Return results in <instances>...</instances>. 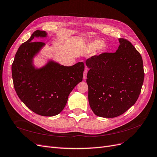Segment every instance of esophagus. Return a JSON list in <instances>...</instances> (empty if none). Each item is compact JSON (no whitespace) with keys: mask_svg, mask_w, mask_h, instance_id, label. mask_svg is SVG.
Masks as SVG:
<instances>
[{"mask_svg":"<svg viewBox=\"0 0 157 157\" xmlns=\"http://www.w3.org/2000/svg\"><path fill=\"white\" fill-rule=\"evenodd\" d=\"M87 69L86 70H85L84 71V74H83V78L85 80V79H86V76H87Z\"/></svg>","mask_w":157,"mask_h":157,"instance_id":"34e87169","label":"esophagus"}]
</instances>
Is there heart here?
I'll return each instance as SVG.
<instances>
[{
	"label": "heart",
	"mask_w": 157,
	"mask_h": 157,
	"mask_svg": "<svg viewBox=\"0 0 157 157\" xmlns=\"http://www.w3.org/2000/svg\"><path fill=\"white\" fill-rule=\"evenodd\" d=\"M105 48L104 42L102 40H93L87 44L85 45L83 49L85 52H92L98 49L100 50H103Z\"/></svg>",
	"instance_id": "obj_1"
}]
</instances>
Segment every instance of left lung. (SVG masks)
Returning <instances> with one entry per match:
<instances>
[{"label": "left lung", "instance_id": "1", "mask_svg": "<svg viewBox=\"0 0 157 157\" xmlns=\"http://www.w3.org/2000/svg\"><path fill=\"white\" fill-rule=\"evenodd\" d=\"M116 52L92 56L86 82L90 105L97 116L113 118L135 104L144 82L143 61L129 40L119 39Z\"/></svg>", "mask_w": 157, "mask_h": 157}]
</instances>
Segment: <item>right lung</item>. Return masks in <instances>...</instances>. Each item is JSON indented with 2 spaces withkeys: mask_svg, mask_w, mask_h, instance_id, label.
<instances>
[{
  "mask_svg": "<svg viewBox=\"0 0 157 157\" xmlns=\"http://www.w3.org/2000/svg\"><path fill=\"white\" fill-rule=\"evenodd\" d=\"M46 36V31L36 30L22 44L11 71L14 88L21 101L36 114L52 117L63 110L70 93L82 80L84 64L79 62L67 67L51 61L39 70L35 69L32 59L44 43L33 39Z\"/></svg>",
  "mask_w": 157,
  "mask_h": 157,
  "instance_id": "1",
  "label": "right lung"
}]
</instances>
